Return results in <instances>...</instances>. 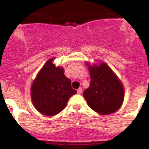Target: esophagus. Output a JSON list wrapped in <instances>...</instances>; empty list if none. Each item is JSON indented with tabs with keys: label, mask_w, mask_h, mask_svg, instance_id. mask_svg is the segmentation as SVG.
Wrapping results in <instances>:
<instances>
[{
	"label": "esophagus",
	"mask_w": 149,
	"mask_h": 149,
	"mask_svg": "<svg viewBox=\"0 0 149 149\" xmlns=\"http://www.w3.org/2000/svg\"><path fill=\"white\" fill-rule=\"evenodd\" d=\"M77 92H78V94H81V92H82V88H78V90H77Z\"/></svg>",
	"instance_id": "1"
}]
</instances>
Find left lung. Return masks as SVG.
Returning a JSON list of instances; mask_svg holds the SVG:
<instances>
[{"mask_svg":"<svg viewBox=\"0 0 149 149\" xmlns=\"http://www.w3.org/2000/svg\"><path fill=\"white\" fill-rule=\"evenodd\" d=\"M90 87L83 92L88 106L101 115L113 113L120 109L124 100V88L117 76L106 63L90 65Z\"/></svg>","mask_w":149,"mask_h":149,"instance_id":"1","label":"left lung"}]
</instances>
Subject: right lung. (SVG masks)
<instances>
[{
  "mask_svg": "<svg viewBox=\"0 0 149 149\" xmlns=\"http://www.w3.org/2000/svg\"><path fill=\"white\" fill-rule=\"evenodd\" d=\"M49 59L40 70L31 88V100L38 111L53 116L66 107L68 100L77 91L71 87V80L64 75V70Z\"/></svg>",
  "mask_w": 149,
  "mask_h": 149,
  "instance_id": "right-lung-1",
  "label": "right lung"
}]
</instances>
